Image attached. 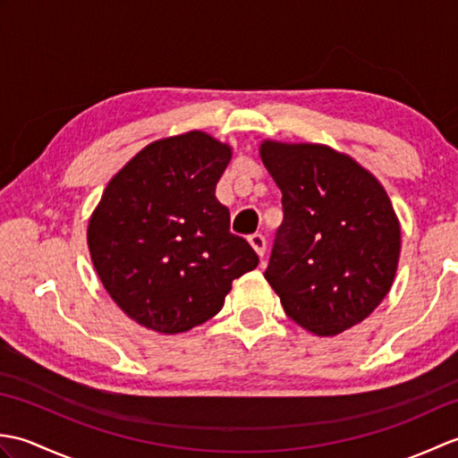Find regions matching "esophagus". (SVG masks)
Instances as JSON below:
<instances>
[{"label": "esophagus", "instance_id": "esophagus-1", "mask_svg": "<svg viewBox=\"0 0 458 458\" xmlns=\"http://www.w3.org/2000/svg\"><path fill=\"white\" fill-rule=\"evenodd\" d=\"M248 242L251 244V248L256 250V254H258L259 258H264V254H266V238L261 236V234H251V236L248 238Z\"/></svg>", "mask_w": 458, "mask_h": 458}]
</instances>
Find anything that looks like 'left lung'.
<instances>
[{
    "mask_svg": "<svg viewBox=\"0 0 458 458\" xmlns=\"http://www.w3.org/2000/svg\"><path fill=\"white\" fill-rule=\"evenodd\" d=\"M284 222L266 269L285 313L318 336L362 323L390 291L400 222L372 173L327 145L264 141Z\"/></svg>",
    "mask_w": 458,
    "mask_h": 458,
    "instance_id": "8db88e82",
    "label": "left lung"
}]
</instances>
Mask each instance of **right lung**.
<instances>
[{
    "label": "right lung",
    "instance_id": "obj_1",
    "mask_svg": "<svg viewBox=\"0 0 458 458\" xmlns=\"http://www.w3.org/2000/svg\"><path fill=\"white\" fill-rule=\"evenodd\" d=\"M230 145L204 131L149 143L114 174L89 222L92 264L125 315L155 333L207 323L258 254L230 232L216 182Z\"/></svg>",
    "mask_w": 458,
    "mask_h": 458
}]
</instances>
